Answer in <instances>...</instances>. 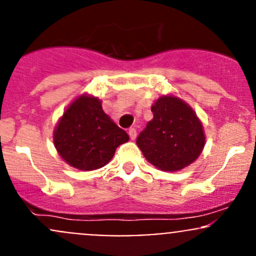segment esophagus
<instances>
[{"label": "esophagus", "mask_w": 256, "mask_h": 256, "mask_svg": "<svg viewBox=\"0 0 256 256\" xmlns=\"http://www.w3.org/2000/svg\"><path fill=\"white\" fill-rule=\"evenodd\" d=\"M128 136H130L131 140H135L136 136H138V134H136V128H128Z\"/></svg>", "instance_id": "34e87169"}]
</instances>
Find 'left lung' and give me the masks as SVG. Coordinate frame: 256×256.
Returning a JSON list of instances; mask_svg holds the SVG:
<instances>
[{
	"label": "left lung",
	"mask_w": 256,
	"mask_h": 256,
	"mask_svg": "<svg viewBox=\"0 0 256 256\" xmlns=\"http://www.w3.org/2000/svg\"><path fill=\"white\" fill-rule=\"evenodd\" d=\"M148 121L136 144L151 164L162 171H180L194 162L206 142L203 125L192 108L174 95L152 105Z\"/></svg>",
	"instance_id": "left-lung-1"
}]
</instances>
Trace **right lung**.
Masks as SVG:
<instances>
[{"label": "right lung", "mask_w": 256, "mask_h": 256, "mask_svg": "<svg viewBox=\"0 0 256 256\" xmlns=\"http://www.w3.org/2000/svg\"><path fill=\"white\" fill-rule=\"evenodd\" d=\"M53 141L66 164L92 171L105 166L116 148L128 142V135L104 112L98 98L84 94L64 112L54 128Z\"/></svg>", "instance_id": "obj_1"}]
</instances>
